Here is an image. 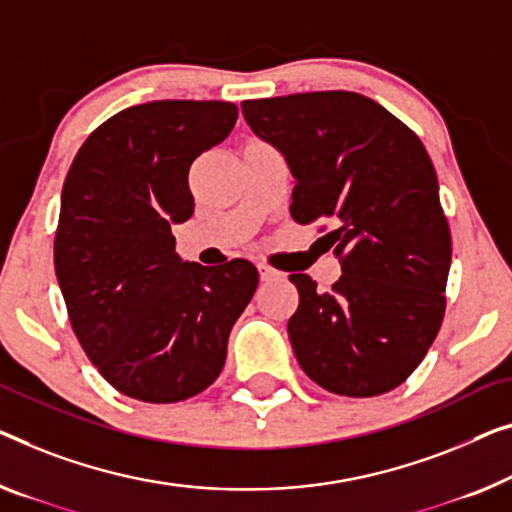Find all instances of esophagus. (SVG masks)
Returning <instances> with one entry per match:
<instances>
[{
	"mask_svg": "<svg viewBox=\"0 0 512 512\" xmlns=\"http://www.w3.org/2000/svg\"><path fill=\"white\" fill-rule=\"evenodd\" d=\"M257 271H259V280H262V282H271V280L285 278V273L276 271V269H273V266H269V264H259Z\"/></svg>",
	"mask_w": 512,
	"mask_h": 512,
	"instance_id": "obj_1",
	"label": "esophagus"
}]
</instances>
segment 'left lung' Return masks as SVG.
Returning <instances> with one entry per match:
<instances>
[{"mask_svg": "<svg viewBox=\"0 0 512 512\" xmlns=\"http://www.w3.org/2000/svg\"><path fill=\"white\" fill-rule=\"evenodd\" d=\"M257 137L296 181L292 218L331 220L342 264L331 292L292 273L299 308L287 331L315 384L347 398L393 391L423 361L446 310L451 230L437 172L418 135L354 91L243 101Z\"/></svg>", "mask_w": 512, "mask_h": 512, "instance_id": "1", "label": "left lung"}]
</instances>
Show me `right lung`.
Listing matches in <instances>:
<instances>
[{
    "label": "right lung",
    "mask_w": 512,
    "mask_h": 512,
    "mask_svg": "<svg viewBox=\"0 0 512 512\" xmlns=\"http://www.w3.org/2000/svg\"><path fill=\"white\" fill-rule=\"evenodd\" d=\"M225 101H151L110 117L61 190L55 273L89 361L128 398L170 404L218 379L253 299L248 259L183 262L172 225L195 211L190 165L232 133Z\"/></svg>",
    "instance_id": "add662e5"
}]
</instances>
